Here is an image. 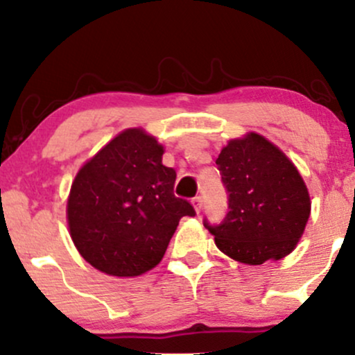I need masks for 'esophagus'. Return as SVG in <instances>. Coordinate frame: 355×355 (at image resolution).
Returning a JSON list of instances; mask_svg holds the SVG:
<instances>
[{
	"label": "esophagus",
	"mask_w": 355,
	"mask_h": 355,
	"mask_svg": "<svg viewBox=\"0 0 355 355\" xmlns=\"http://www.w3.org/2000/svg\"><path fill=\"white\" fill-rule=\"evenodd\" d=\"M191 203H193L195 210L200 211V210H202V207H203V198L200 197V195H197V197H195L193 200H191Z\"/></svg>",
	"instance_id": "1"
}]
</instances>
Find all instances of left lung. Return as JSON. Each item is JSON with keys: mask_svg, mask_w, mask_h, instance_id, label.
Listing matches in <instances>:
<instances>
[{"mask_svg": "<svg viewBox=\"0 0 355 355\" xmlns=\"http://www.w3.org/2000/svg\"><path fill=\"white\" fill-rule=\"evenodd\" d=\"M229 195L220 223L203 220L225 255L248 266L294 250L311 215L307 187L285 155L263 137L232 140L215 162Z\"/></svg>", "mask_w": 355, "mask_h": 355, "instance_id": "obj_1", "label": "left lung"}]
</instances>
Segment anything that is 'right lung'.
Listing matches in <instances>:
<instances>
[{"instance_id":"1","label":"right lung","mask_w":355,"mask_h":355,"mask_svg":"<svg viewBox=\"0 0 355 355\" xmlns=\"http://www.w3.org/2000/svg\"><path fill=\"white\" fill-rule=\"evenodd\" d=\"M164 146L144 130L113 138L76 175L68 198V225L76 248L93 267L135 277L157 266L182 217L195 209L175 197L177 172L162 164Z\"/></svg>"}]
</instances>
